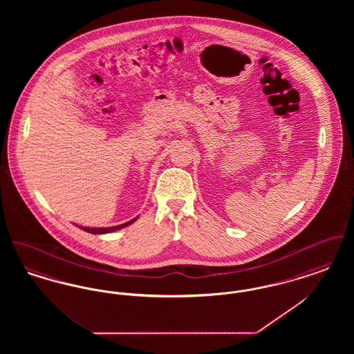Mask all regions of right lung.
Instances as JSON below:
<instances>
[{"label":"right lung","instance_id":"add662e5","mask_svg":"<svg viewBox=\"0 0 354 354\" xmlns=\"http://www.w3.org/2000/svg\"><path fill=\"white\" fill-rule=\"evenodd\" d=\"M138 219V216L134 218L133 220H130V221H127V223H123V224H119V225H115V227H84V225H78V224H75L77 227H80L81 230H84L86 232H88V234H94V235H103V234H110V232H114V231H118V230H122V228H124V227H127V225H130L131 223H134L135 220Z\"/></svg>","mask_w":354,"mask_h":354}]
</instances>
